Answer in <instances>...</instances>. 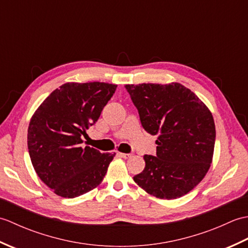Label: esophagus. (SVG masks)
<instances>
[{
    "instance_id": "esophagus-1",
    "label": "esophagus",
    "mask_w": 248,
    "mask_h": 248,
    "mask_svg": "<svg viewBox=\"0 0 248 248\" xmlns=\"http://www.w3.org/2000/svg\"><path fill=\"white\" fill-rule=\"evenodd\" d=\"M119 155L121 157H124V159H129V157H131L130 154H123V152H119Z\"/></svg>"
}]
</instances>
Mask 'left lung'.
I'll return each mask as SVG.
<instances>
[{
    "label": "left lung",
    "mask_w": 248,
    "mask_h": 248,
    "mask_svg": "<svg viewBox=\"0 0 248 248\" xmlns=\"http://www.w3.org/2000/svg\"><path fill=\"white\" fill-rule=\"evenodd\" d=\"M124 87L139 109L143 128L157 135L156 155H144V170L133 180L156 198L184 196L211 166L215 144L212 113L180 83L128 84Z\"/></svg>",
    "instance_id": "1"
}]
</instances>
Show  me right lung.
<instances>
[{"mask_svg": "<svg viewBox=\"0 0 248 248\" xmlns=\"http://www.w3.org/2000/svg\"><path fill=\"white\" fill-rule=\"evenodd\" d=\"M117 85L68 82L52 92L29 124V154L37 175L64 198H75L102 182L116 154L81 147Z\"/></svg>", "mask_w": 248, "mask_h": 248, "instance_id": "right-lung-1", "label": "right lung"}]
</instances>
